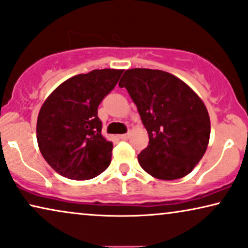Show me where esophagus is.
I'll list each match as a JSON object with an SVG mask.
<instances>
[{
    "instance_id": "obj_1",
    "label": "esophagus",
    "mask_w": 248,
    "mask_h": 248,
    "mask_svg": "<svg viewBox=\"0 0 248 248\" xmlns=\"http://www.w3.org/2000/svg\"><path fill=\"white\" fill-rule=\"evenodd\" d=\"M121 138V140H128V138H129V133L128 134H122V135H120V136H119Z\"/></svg>"
}]
</instances>
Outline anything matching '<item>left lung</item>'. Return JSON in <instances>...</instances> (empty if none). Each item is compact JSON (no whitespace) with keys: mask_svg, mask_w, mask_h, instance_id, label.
Here are the masks:
<instances>
[{"mask_svg":"<svg viewBox=\"0 0 248 248\" xmlns=\"http://www.w3.org/2000/svg\"><path fill=\"white\" fill-rule=\"evenodd\" d=\"M119 86L127 88L150 137L138 155L140 167L161 180L190 173L211 133L209 112L199 95L169 72L144 68L128 69Z\"/></svg>","mask_w":248,"mask_h":248,"instance_id":"1","label":"left lung"}]
</instances>
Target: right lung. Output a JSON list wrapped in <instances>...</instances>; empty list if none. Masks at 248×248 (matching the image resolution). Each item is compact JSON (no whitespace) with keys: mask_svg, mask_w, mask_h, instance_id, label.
Returning a JSON list of instances; mask_svg holds the SVG:
<instances>
[{"mask_svg":"<svg viewBox=\"0 0 248 248\" xmlns=\"http://www.w3.org/2000/svg\"><path fill=\"white\" fill-rule=\"evenodd\" d=\"M124 70L101 69L76 75L43 103L36 126L39 151L62 177L88 180L110 166L113 144L102 135L97 108Z\"/></svg>","mask_w":248,"mask_h":248,"instance_id":"right-lung-1","label":"right lung"}]
</instances>
